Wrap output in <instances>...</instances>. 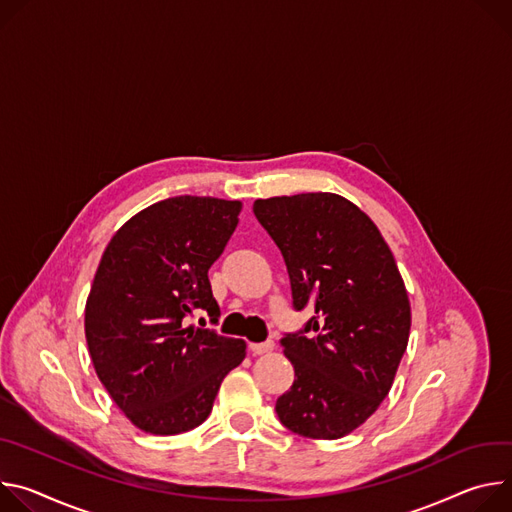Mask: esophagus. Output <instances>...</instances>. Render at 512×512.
Instances as JSON below:
<instances>
[{
	"label": "esophagus",
	"instance_id": "34e87169",
	"mask_svg": "<svg viewBox=\"0 0 512 512\" xmlns=\"http://www.w3.org/2000/svg\"><path fill=\"white\" fill-rule=\"evenodd\" d=\"M250 348H252V352H254V354H258V356H264V354H270V352L274 350V342H272V339H266V342H260V344H252Z\"/></svg>",
	"mask_w": 512,
	"mask_h": 512
}]
</instances>
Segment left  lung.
I'll use <instances>...</instances> for the list:
<instances>
[{
	"mask_svg": "<svg viewBox=\"0 0 512 512\" xmlns=\"http://www.w3.org/2000/svg\"><path fill=\"white\" fill-rule=\"evenodd\" d=\"M285 258L293 307H311L280 346L295 382L276 401L280 423L311 439H339L384 401L407 350L411 305L374 221L333 193L254 201Z\"/></svg>",
	"mask_w": 512,
	"mask_h": 512,
	"instance_id": "left-lung-1",
	"label": "left lung"
}]
</instances>
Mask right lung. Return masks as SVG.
Returning <instances> with one entry per match:
<instances>
[{
    "label": "right lung",
    "instance_id": "right-lung-1",
    "mask_svg": "<svg viewBox=\"0 0 512 512\" xmlns=\"http://www.w3.org/2000/svg\"><path fill=\"white\" fill-rule=\"evenodd\" d=\"M240 201L181 195L126 221L107 244L85 305L95 372L126 417L152 435L201 425L244 339L187 327L193 311L219 317L209 268L230 242Z\"/></svg>",
    "mask_w": 512,
    "mask_h": 512
}]
</instances>
